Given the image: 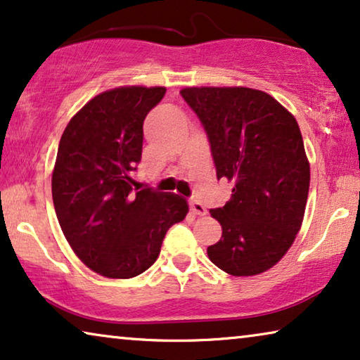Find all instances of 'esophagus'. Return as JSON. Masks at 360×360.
<instances>
[{"mask_svg":"<svg viewBox=\"0 0 360 360\" xmlns=\"http://www.w3.org/2000/svg\"><path fill=\"white\" fill-rule=\"evenodd\" d=\"M189 207L195 215H205L207 214V209L204 207V204H202V202H199L197 199H191Z\"/></svg>","mask_w":360,"mask_h":360,"instance_id":"34e87169","label":"esophagus"}]
</instances>
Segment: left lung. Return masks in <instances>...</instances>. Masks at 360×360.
<instances>
[{"instance_id":"8db88e82","label":"left lung","mask_w":360,"mask_h":360,"mask_svg":"<svg viewBox=\"0 0 360 360\" xmlns=\"http://www.w3.org/2000/svg\"><path fill=\"white\" fill-rule=\"evenodd\" d=\"M181 96L209 136L217 178L233 182L231 199L210 210L221 238L209 259L230 276L261 274L288 251L305 214L310 165L297 120L259 89L204 86Z\"/></svg>"}]
</instances>
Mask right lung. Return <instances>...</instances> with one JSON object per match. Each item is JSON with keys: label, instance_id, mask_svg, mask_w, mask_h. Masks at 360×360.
<instances>
[{"label": "right lung", "instance_id": "1", "mask_svg": "<svg viewBox=\"0 0 360 360\" xmlns=\"http://www.w3.org/2000/svg\"><path fill=\"white\" fill-rule=\"evenodd\" d=\"M166 88L104 91L73 115L52 174V197L65 238L89 269L110 279L145 272L166 231L186 219L178 194L139 191L131 171L141 160L143 120Z\"/></svg>", "mask_w": 360, "mask_h": 360}]
</instances>
